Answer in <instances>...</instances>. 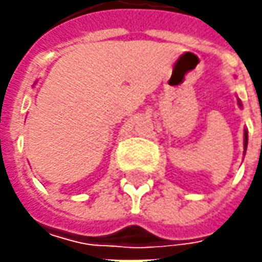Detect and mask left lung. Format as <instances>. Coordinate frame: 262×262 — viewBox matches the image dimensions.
Instances as JSON below:
<instances>
[{"instance_id":"obj_1","label":"left lung","mask_w":262,"mask_h":262,"mask_svg":"<svg viewBox=\"0 0 262 262\" xmlns=\"http://www.w3.org/2000/svg\"><path fill=\"white\" fill-rule=\"evenodd\" d=\"M241 105V103H239ZM247 146H248V131L245 129V133H244V148L247 150Z\"/></svg>"}]
</instances>
